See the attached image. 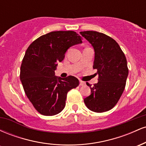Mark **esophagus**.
Returning <instances> with one entry per match:
<instances>
[{
	"instance_id": "obj_1",
	"label": "esophagus",
	"mask_w": 146,
	"mask_h": 146,
	"mask_svg": "<svg viewBox=\"0 0 146 146\" xmlns=\"http://www.w3.org/2000/svg\"><path fill=\"white\" fill-rule=\"evenodd\" d=\"M80 86H84V85H85V82H84L82 81V80H80Z\"/></svg>"
}]
</instances>
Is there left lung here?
Segmentation results:
<instances>
[{
    "instance_id": "8db88e82",
    "label": "left lung",
    "mask_w": 146,
    "mask_h": 146,
    "mask_svg": "<svg viewBox=\"0 0 146 146\" xmlns=\"http://www.w3.org/2000/svg\"><path fill=\"white\" fill-rule=\"evenodd\" d=\"M95 50L93 68L98 70V82L93 86L87 82L91 94L84 100L87 108L103 113L113 108L124 90L128 68L125 56L115 40L94 31H81Z\"/></svg>"
}]
</instances>
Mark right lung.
<instances>
[{"mask_svg": "<svg viewBox=\"0 0 146 146\" xmlns=\"http://www.w3.org/2000/svg\"><path fill=\"white\" fill-rule=\"evenodd\" d=\"M79 43H82L81 37L75 31H52L37 38L27 49L20 78L27 97L41 115L60 113L68 92L79 86L75 77L58 78L54 72L68 48Z\"/></svg>", "mask_w": 146, "mask_h": 146, "instance_id": "right-lung-1", "label": "right lung"}]
</instances>
